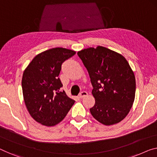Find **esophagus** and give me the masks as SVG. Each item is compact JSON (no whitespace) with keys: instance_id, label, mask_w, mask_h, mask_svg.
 Instances as JSON below:
<instances>
[{"instance_id":"obj_1","label":"esophagus","mask_w":157,"mask_h":157,"mask_svg":"<svg viewBox=\"0 0 157 157\" xmlns=\"http://www.w3.org/2000/svg\"><path fill=\"white\" fill-rule=\"evenodd\" d=\"M86 95H87V92H86V91H83V92H82L79 94V98H80V99H82L83 97H86Z\"/></svg>"}]
</instances>
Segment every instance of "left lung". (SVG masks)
<instances>
[{
  "label": "left lung",
  "mask_w": 157,
  "mask_h": 157,
  "mask_svg": "<svg viewBox=\"0 0 157 157\" xmlns=\"http://www.w3.org/2000/svg\"><path fill=\"white\" fill-rule=\"evenodd\" d=\"M78 55L87 70L95 99L90 112L104 125L118 123L129 113L135 100L134 72L122 55L97 46L79 51Z\"/></svg>",
  "instance_id": "1"
}]
</instances>
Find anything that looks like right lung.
Instances as JSON below:
<instances>
[{"instance_id": "add662e5", "label": "right lung", "mask_w": 157, "mask_h": 157, "mask_svg": "<svg viewBox=\"0 0 157 157\" xmlns=\"http://www.w3.org/2000/svg\"><path fill=\"white\" fill-rule=\"evenodd\" d=\"M75 51L53 48L35 56L23 72L22 87L24 101L31 116L36 122L53 126L63 119L75 100L61 90L58 78L63 63Z\"/></svg>"}]
</instances>
